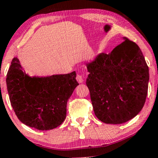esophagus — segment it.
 Returning <instances> with one entry per match:
<instances>
[{
    "mask_svg": "<svg viewBox=\"0 0 158 158\" xmlns=\"http://www.w3.org/2000/svg\"><path fill=\"white\" fill-rule=\"evenodd\" d=\"M77 81L79 83H82L83 82V77H82V76L80 75V74H77Z\"/></svg>",
    "mask_w": 158,
    "mask_h": 158,
    "instance_id": "1",
    "label": "esophagus"
}]
</instances>
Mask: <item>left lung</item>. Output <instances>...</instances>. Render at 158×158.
<instances>
[{"label":"left lung","mask_w":158,"mask_h":158,"mask_svg":"<svg viewBox=\"0 0 158 158\" xmlns=\"http://www.w3.org/2000/svg\"><path fill=\"white\" fill-rule=\"evenodd\" d=\"M125 41L108 54L87 64L86 85L97 117L107 124H121L142 110L149 79L148 67L136 43Z\"/></svg>","instance_id":"obj_1"}]
</instances>
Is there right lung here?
<instances>
[{"label": "right lung", "mask_w": 158, "mask_h": 158, "mask_svg": "<svg viewBox=\"0 0 158 158\" xmlns=\"http://www.w3.org/2000/svg\"><path fill=\"white\" fill-rule=\"evenodd\" d=\"M73 71L64 75L30 77L17 58L7 72L10 103L19 120L38 130H50L64 122L67 102L79 85Z\"/></svg>", "instance_id": "obj_1"}]
</instances>
